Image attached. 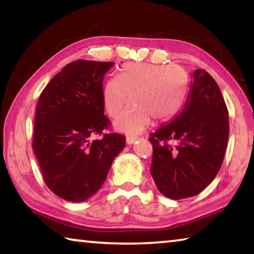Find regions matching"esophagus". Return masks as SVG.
Masks as SVG:
<instances>
[{"mask_svg":"<svg viewBox=\"0 0 254 254\" xmlns=\"http://www.w3.org/2000/svg\"><path fill=\"white\" fill-rule=\"evenodd\" d=\"M136 140H137V137H135V136H128V137H127V144H133Z\"/></svg>","mask_w":254,"mask_h":254,"instance_id":"1","label":"esophagus"}]
</instances>
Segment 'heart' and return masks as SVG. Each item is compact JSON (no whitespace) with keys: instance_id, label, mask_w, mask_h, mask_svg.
I'll use <instances>...</instances> for the list:
<instances>
[{"instance_id":"1","label":"heart","mask_w":254,"mask_h":254,"mask_svg":"<svg viewBox=\"0 0 254 254\" xmlns=\"http://www.w3.org/2000/svg\"><path fill=\"white\" fill-rule=\"evenodd\" d=\"M188 89V76L176 65L132 63L123 65L118 77L109 78L102 87L106 113L117 118L130 96L131 107L115 121L119 131L136 135L144 131L152 119L168 121L183 106Z\"/></svg>"}]
</instances>
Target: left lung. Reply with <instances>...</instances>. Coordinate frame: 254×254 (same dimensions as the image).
<instances>
[{
  "instance_id": "8db88e82",
  "label": "left lung",
  "mask_w": 254,
  "mask_h": 254,
  "mask_svg": "<svg viewBox=\"0 0 254 254\" xmlns=\"http://www.w3.org/2000/svg\"><path fill=\"white\" fill-rule=\"evenodd\" d=\"M229 131L220 87L207 71L196 69L183 111L149 137L153 147L150 174L159 191L171 199L203 191L221 168Z\"/></svg>"
}]
</instances>
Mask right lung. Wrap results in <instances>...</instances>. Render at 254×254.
<instances>
[{
	"label": "right lung",
	"instance_id": "obj_1",
	"mask_svg": "<svg viewBox=\"0 0 254 254\" xmlns=\"http://www.w3.org/2000/svg\"><path fill=\"white\" fill-rule=\"evenodd\" d=\"M114 63L76 60L58 72L40 94L32 148L45 183L68 201H84L104 184L126 136L109 130L102 87Z\"/></svg>",
	"mask_w": 254,
	"mask_h": 254
}]
</instances>
